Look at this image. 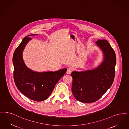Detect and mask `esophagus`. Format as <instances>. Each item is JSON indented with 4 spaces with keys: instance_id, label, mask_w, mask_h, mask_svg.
<instances>
[{
    "instance_id": "esophagus-1",
    "label": "esophagus",
    "mask_w": 129,
    "mask_h": 129,
    "mask_svg": "<svg viewBox=\"0 0 129 129\" xmlns=\"http://www.w3.org/2000/svg\"><path fill=\"white\" fill-rule=\"evenodd\" d=\"M72 69L71 68H68V70H67L66 73H67V74H71L72 73Z\"/></svg>"
}]
</instances>
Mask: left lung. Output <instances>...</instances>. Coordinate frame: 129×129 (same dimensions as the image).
I'll return each mask as SVG.
<instances>
[{
    "mask_svg": "<svg viewBox=\"0 0 129 129\" xmlns=\"http://www.w3.org/2000/svg\"><path fill=\"white\" fill-rule=\"evenodd\" d=\"M102 50L104 61L96 69L84 72H73L72 93L77 100L83 103H93L98 100L113 83L116 57L115 53L106 40L95 43Z\"/></svg>",
    "mask_w": 129,
    "mask_h": 129,
    "instance_id": "8db88e82",
    "label": "left lung"
}]
</instances>
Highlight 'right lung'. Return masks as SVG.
<instances>
[{"instance_id":"1","label":"right lung","mask_w":129,"mask_h":129,"mask_svg":"<svg viewBox=\"0 0 129 129\" xmlns=\"http://www.w3.org/2000/svg\"><path fill=\"white\" fill-rule=\"evenodd\" d=\"M25 37L15 50L13 56V77L16 85L21 93L32 100L42 101L48 98L56 83L65 74L67 69L57 72H38L26 67L22 58V51L31 39Z\"/></svg>"}]
</instances>
